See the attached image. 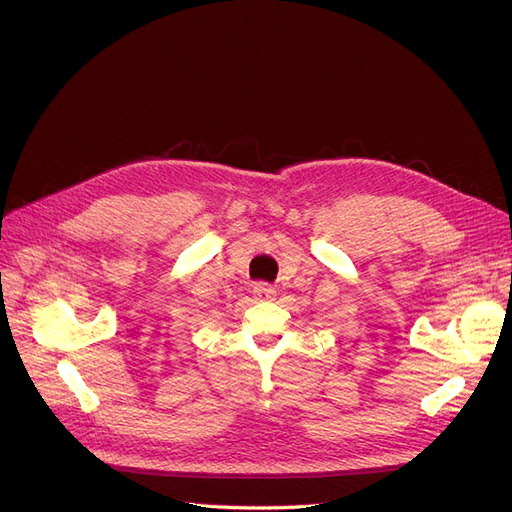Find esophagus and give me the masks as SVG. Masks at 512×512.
Returning <instances> with one entry per match:
<instances>
[{
    "label": "esophagus",
    "instance_id": "1",
    "mask_svg": "<svg viewBox=\"0 0 512 512\" xmlns=\"http://www.w3.org/2000/svg\"><path fill=\"white\" fill-rule=\"evenodd\" d=\"M254 297L258 301H271V299H275V288L269 286V284H256L254 286Z\"/></svg>",
    "mask_w": 512,
    "mask_h": 512
}]
</instances>
